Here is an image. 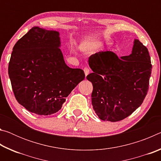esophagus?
Returning a JSON list of instances; mask_svg holds the SVG:
<instances>
[{
	"label": "esophagus",
	"mask_w": 161,
	"mask_h": 161,
	"mask_svg": "<svg viewBox=\"0 0 161 161\" xmlns=\"http://www.w3.org/2000/svg\"><path fill=\"white\" fill-rule=\"evenodd\" d=\"M84 73H85V75L86 77V76L89 74V72H90V70H89L88 67H84Z\"/></svg>",
	"instance_id": "34e87169"
}]
</instances>
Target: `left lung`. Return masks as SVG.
<instances>
[{
  "mask_svg": "<svg viewBox=\"0 0 161 161\" xmlns=\"http://www.w3.org/2000/svg\"><path fill=\"white\" fill-rule=\"evenodd\" d=\"M121 58L112 51L98 52L89 58L93 72L86 79L93 85L92 106L103 121L126 118L148 93L152 64L147 47L135 40L132 53Z\"/></svg>",
  "mask_w": 161,
  "mask_h": 161,
  "instance_id": "8db88e82",
  "label": "left lung"
}]
</instances>
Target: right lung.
<instances>
[{
	"label": "right lung",
	"mask_w": 161,
	"mask_h": 161,
	"mask_svg": "<svg viewBox=\"0 0 161 161\" xmlns=\"http://www.w3.org/2000/svg\"><path fill=\"white\" fill-rule=\"evenodd\" d=\"M59 32L34 27L15 43L8 75L18 102L30 112L47 116L61 109L66 97L85 78L65 64Z\"/></svg>",
	"instance_id": "obj_1"
}]
</instances>
